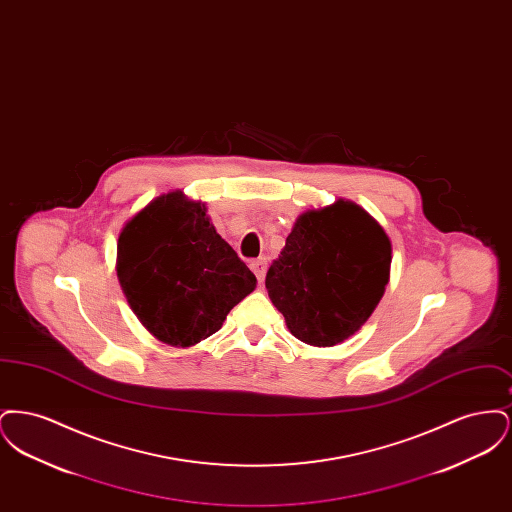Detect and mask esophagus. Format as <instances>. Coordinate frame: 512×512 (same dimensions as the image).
I'll return each instance as SVG.
<instances>
[{"label": "esophagus", "instance_id": "esophagus-1", "mask_svg": "<svg viewBox=\"0 0 512 512\" xmlns=\"http://www.w3.org/2000/svg\"><path fill=\"white\" fill-rule=\"evenodd\" d=\"M251 270L255 272L257 280L263 282V280H265V272H267V259H257V261H253V263H251Z\"/></svg>", "mask_w": 512, "mask_h": 512}]
</instances>
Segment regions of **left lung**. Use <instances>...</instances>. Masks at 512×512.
I'll return each instance as SVG.
<instances>
[{"label": "left lung", "mask_w": 512, "mask_h": 512, "mask_svg": "<svg viewBox=\"0 0 512 512\" xmlns=\"http://www.w3.org/2000/svg\"><path fill=\"white\" fill-rule=\"evenodd\" d=\"M390 267L384 228L357 203L338 199L297 217L265 286L297 340L332 347L372 315Z\"/></svg>", "instance_id": "8db88e82"}]
</instances>
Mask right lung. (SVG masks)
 <instances>
[{"instance_id":"1","label":"right lung","mask_w":512,"mask_h":512,"mask_svg":"<svg viewBox=\"0 0 512 512\" xmlns=\"http://www.w3.org/2000/svg\"><path fill=\"white\" fill-rule=\"evenodd\" d=\"M205 211L182 192L159 195L124 224L117 244V276L130 309L172 347L219 332L257 286Z\"/></svg>"}]
</instances>
